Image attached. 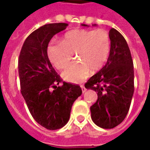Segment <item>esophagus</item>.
Segmentation results:
<instances>
[{"label": "esophagus", "instance_id": "obj_1", "mask_svg": "<svg viewBox=\"0 0 150 150\" xmlns=\"http://www.w3.org/2000/svg\"><path fill=\"white\" fill-rule=\"evenodd\" d=\"M80 87H81L82 88V91H83V93H84L85 91H86V88H85L84 85H81Z\"/></svg>", "mask_w": 150, "mask_h": 150}]
</instances>
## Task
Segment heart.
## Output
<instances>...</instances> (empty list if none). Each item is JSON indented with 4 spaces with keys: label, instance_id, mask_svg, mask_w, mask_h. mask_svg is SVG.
Returning <instances> with one entry per match:
<instances>
[{
    "label": "heart",
    "instance_id": "b5f03b06",
    "mask_svg": "<svg viewBox=\"0 0 150 150\" xmlns=\"http://www.w3.org/2000/svg\"><path fill=\"white\" fill-rule=\"evenodd\" d=\"M110 38L104 30L76 29L67 32L61 42H52L47 47V54L52 64L59 70L65 69L73 54L75 61L62 73L67 81L79 83L91 71L101 69L110 52Z\"/></svg>",
    "mask_w": 150,
    "mask_h": 150
}]
</instances>
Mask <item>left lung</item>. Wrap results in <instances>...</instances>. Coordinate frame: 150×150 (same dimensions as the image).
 Returning <instances> with one entry per match:
<instances>
[{
    "mask_svg": "<svg viewBox=\"0 0 150 150\" xmlns=\"http://www.w3.org/2000/svg\"><path fill=\"white\" fill-rule=\"evenodd\" d=\"M109 38L107 63L85 83L87 89L97 93V100L90 110L93 122L103 129H113L125 120L134 92L133 62L127 42L113 28Z\"/></svg>",
    "mask_w": 150,
    "mask_h": 150,
    "instance_id": "8db88e82",
    "label": "left lung"
}]
</instances>
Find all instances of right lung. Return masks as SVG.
<instances>
[{"label": "right lung", "instance_id": "obj_1", "mask_svg": "<svg viewBox=\"0 0 150 150\" xmlns=\"http://www.w3.org/2000/svg\"><path fill=\"white\" fill-rule=\"evenodd\" d=\"M67 25L51 23L34 30L25 40L18 59L21 95L33 118L49 130L68 122L72 104L82 94L79 85L62 81L47 55L50 39Z\"/></svg>", "mask_w": 150, "mask_h": 150}]
</instances>
